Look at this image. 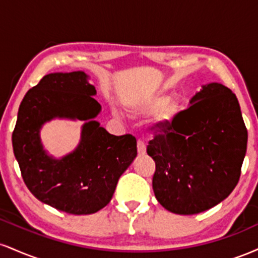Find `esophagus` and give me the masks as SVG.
I'll return each instance as SVG.
<instances>
[{
	"mask_svg": "<svg viewBox=\"0 0 258 258\" xmlns=\"http://www.w3.org/2000/svg\"><path fill=\"white\" fill-rule=\"evenodd\" d=\"M137 150H138L139 155H144V154H146V150H147L146 144H144L142 141H138V143H137Z\"/></svg>",
	"mask_w": 258,
	"mask_h": 258,
	"instance_id": "obj_1",
	"label": "esophagus"
}]
</instances>
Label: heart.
I'll return each mask as SVG.
<instances>
[{
  "label": "heart",
  "instance_id": "b5f03b06",
  "mask_svg": "<svg viewBox=\"0 0 258 258\" xmlns=\"http://www.w3.org/2000/svg\"><path fill=\"white\" fill-rule=\"evenodd\" d=\"M128 112L135 119H146L158 113L155 120L156 130L165 132L174 123V120L179 112V105L176 100H170L167 94L155 93L130 102ZM115 115L119 116L116 111Z\"/></svg>",
  "mask_w": 258,
  "mask_h": 258
}]
</instances>
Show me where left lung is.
I'll return each instance as SVG.
<instances>
[{
    "mask_svg": "<svg viewBox=\"0 0 258 258\" xmlns=\"http://www.w3.org/2000/svg\"><path fill=\"white\" fill-rule=\"evenodd\" d=\"M172 127L156 130L147 148L155 161L154 194L177 215H195L223 201L240 178L247 130L236 96L226 86H203Z\"/></svg>",
    "mask_w": 258,
    "mask_h": 258,
    "instance_id": "left-lung-1",
    "label": "left lung"
}]
</instances>
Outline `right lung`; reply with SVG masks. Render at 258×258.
<instances>
[{"label":"right lung","mask_w":258,"mask_h":258,"mask_svg":"<svg viewBox=\"0 0 258 258\" xmlns=\"http://www.w3.org/2000/svg\"><path fill=\"white\" fill-rule=\"evenodd\" d=\"M84 72L53 73L28 91L12 135L20 172L36 199L72 215H90L110 203L117 180L137 156L131 135L114 136L94 117L102 106ZM58 118L85 123L77 149L60 159L43 149L39 130Z\"/></svg>","instance_id":"1"}]
</instances>
